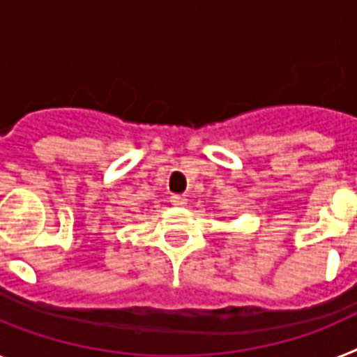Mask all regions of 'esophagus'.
I'll use <instances>...</instances> for the list:
<instances>
[{
    "mask_svg": "<svg viewBox=\"0 0 357 357\" xmlns=\"http://www.w3.org/2000/svg\"><path fill=\"white\" fill-rule=\"evenodd\" d=\"M172 203H174V205L183 206L187 202H185V197H183V196H178V194H176V196H172Z\"/></svg>",
    "mask_w": 357,
    "mask_h": 357,
    "instance_id": "obj_1",
    "label": "esophagus"
}]
</instances>
